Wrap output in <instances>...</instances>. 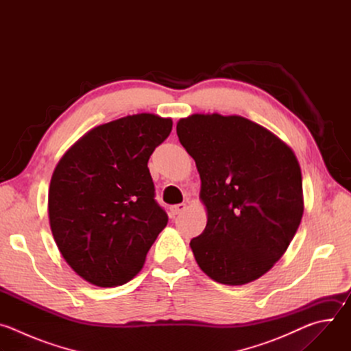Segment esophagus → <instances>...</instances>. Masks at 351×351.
<instances>
[{"label":"esophagus","mask_w":351,"mask_h":351,"mask_svg":"<svg viewBox=\"0 0 351 351\" xmlns=\"http://www.w3.org/2000/svg\"><path fill=\"white\" fill-rule=\"evenodd\" d=\"M184 210H186V204H176V206L169 207V213H171L172 217H176V215L182 214Z\"/></svg>","instance_id":"esophagus-1"}]
</instances>
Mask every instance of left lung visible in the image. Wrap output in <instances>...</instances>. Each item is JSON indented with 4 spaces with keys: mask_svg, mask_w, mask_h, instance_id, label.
Masks as SVG:
<instances>
[{
    "mask_svg": "<svg viewBox=\"0 0 351 351\" xmlns=\"http://www.w3.org/2000/svg\"><path fill=\"white\" fill-rule=\"evenodd\" d=\"M194 158L208 211L190 241L211 279L237 286L258 279L285 254L303 217V180L291 148L243 117L194 114L176 126Z\"/></svg>",
    "mask_w": 351,
    "mask_h": 351,
    "instance_id": "8db88e82",
    "label": "left lung"
}]
</instances>
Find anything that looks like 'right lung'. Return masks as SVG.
Here are the masks:
<instances>
[{
    "label": "right lung",
    "mask_w": 351,
    "mask_h": 351,
    "mask_svg": "<svg viewBox=\"0 0 351 351\" xmlns=\"http://www.w3.org/2000/svg\"><path fill=\"white\" fill-rule=\"evenodd\" d=\"M171 130L169 118L125 117L90 130L58 162L48 191L49 226L84 280L99 287L129 282L167 226L147 162Z\"/></svg>",
    "instance_id": "add662e5"
}]
</instances>
